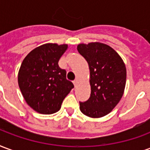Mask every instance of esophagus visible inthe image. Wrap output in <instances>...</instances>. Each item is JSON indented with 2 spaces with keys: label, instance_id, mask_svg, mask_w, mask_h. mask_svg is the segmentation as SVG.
<instances>
[{
  "label": "esophagus",
  "instance_id": "34e87169",
  "mask_svg": "<svg viewBox=\"0 0 150 150\" xmlns=\"http://www.w3.org/2000/svg\"><path fill=\"white\" fill-rule=\"evenodd\" d=\"M73 83H74V85H75V87H76L77 86V84H78V79H75L74 81H73Z\"/></svg>",
  "mask_w": 150,
  "mask_h": 150
}]
</instances>
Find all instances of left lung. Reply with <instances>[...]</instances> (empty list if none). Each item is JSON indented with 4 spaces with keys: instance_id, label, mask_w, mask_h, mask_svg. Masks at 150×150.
I'll list each match as a JSON object with an SVG mask.
<instances>
[{
    "instance_id": "left-lung-1",
    "label": "left lung",
    "mask_w": 150,
    "mask_h": 150,
    "mask_svg": "<svg viewBox=\"0 0 150 150\" xmlns=\"http://www.w3.org/2000/svg\"><path fill=\"white\" fill-rule=\"evenodd\" d=\"M79 53L90 70L91 96L79 109L86 116L100 118L111 112L122 98L126 83L125 64L116 50L104 43H80Z\"/></svg>"
}]
</instances>
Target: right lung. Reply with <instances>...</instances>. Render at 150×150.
Returning a JSON list of instances; mask_svg holds the SVG:
<instances>
[{
	"label": "right lung",
	"instance_id": "add662e5",
	"mask_svg": "<svg viewBox=\"0 0 150 150\" xmlns=\"http://www.w3.org/2000/svg\"><path fill=\"white\" fill-rule=\"evenodd\" d=\"M68 45L46 43L38 46L22 61L18 81L27 104L41 114H53L74 88L59 61Z\"/></svg>",
	"mask_w": 150,
	"mask_h": 150
}]
</instances>
